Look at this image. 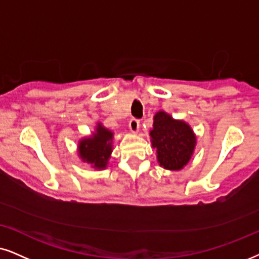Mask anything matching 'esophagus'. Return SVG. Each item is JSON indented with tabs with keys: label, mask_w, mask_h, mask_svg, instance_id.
I'll return each mask as SVG.
<instances>
[{
	"label": "esophagus",
	"mask_w": 259,
	"mask_h": 259,
	"mask_svg": "<svg viewBox=\"0 0 259 259\" xmlns=\"http://www.w3.org/2000/svg\"><path fill=\"white\" fill-rule=\"evenodd\" d=\"M129 129L130 132L134 133V134H137L139 133V129H140V122L137 119H132L129 122Z\"/></svg>",
	"instance_id": "34e87169"
}]
</instances>
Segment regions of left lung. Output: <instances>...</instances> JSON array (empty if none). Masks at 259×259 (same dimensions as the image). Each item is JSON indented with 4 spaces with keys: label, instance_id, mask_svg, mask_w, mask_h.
I'll list each match as a JSON object with an SVG mask.
<instances>
[{
    "label": "left lung",
    "instance_id": "1",
    "mask_svg": "<svg viewBox=\"0 0 259 259\" xmlns=\"http://www.w3.org/2000/svg\"><path fill=\"white\" fill-rule=\"evenodd\" d=\"M149 136L156 152L159 165L169 171H181L195 153L197 137L183 119H175L165 111H159L153 118Z\"/></svg>",
    "mask_w": 259,
    "mask_h": 259
}]
</instances>
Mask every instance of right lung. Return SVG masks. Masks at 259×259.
Listing matches in <instances>:
<instances>
[{
	"label": "right lung",
	"instance_id": "obj_1",
	"mask_svg": "<svg viewBox=\"0 0 259 259\" xmlns=\"http://www.w3.org/2000/svg\"><path fill=\"white\" fill-rule=\"evenodd\" d=\"M112 130L107 129L103 123L98 122L94 132L90 136H84L78 141V158L92 168L105 169L113 150Z\"/></svg>",
	"mask_w": 259,
	"mask_h": 259
}]
</instances>
